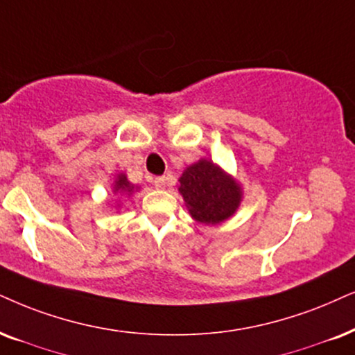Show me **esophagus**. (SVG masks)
I'll use <instances>...</instances> for the list:
<instances>
[{
	"label": "esophagus",
	"mask_w": 355,
	"mask_h": 355,
	"mask_svg": "<svg viewBox=\"0 0 355 355\" xmlns=\"http://www.w3.org/2000/svg\"><path fill=\"white\" fill-rule=\"evenodd\" d=\"M152 183H154L155 188L162 190V188H165V185H167V178H165V177H155V178H152Z\"/></svg>",
	"instance_id": "34e87169"
}]
</instances>
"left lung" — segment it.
<instances>
[{"label":"left lung","mask_w":355,"mask_h":355,"mask_svg":"<svg viewBox=\"0 0 355 355\" xmlns=\"http://www.w3.org/2000/svg\"><path fill=\"white\" fill-rule=\"evenodd\" d=\"M178 182L188 213L205 226H218L234 216L244 196L237 178L209 159L188 165Z\"/></svg>","instance_id":"8db88e82"}]
</instances>
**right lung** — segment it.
Returning a JSON list of instances; mask_svg holds the SVG:
<instances>
[{"mask_svg":"<svg viewBox=\"0 0 355 355\" xmlns=\"http://www.w3.org/2000/svg\"><path fill=\"white\" fill-rule=\"evenodd\" d=\"M137 190H141V187L134 185V183L129 182L128 175H125L124 172H119L118 175H116V178L113 182V193L116 196H118V198H121V196H123V198H129V196H131L132 193L137 191ZM119 203H121V201H119ZM114 208L119 209L121 205L116 203Z\"/></svg>","mask_w":355,"mask_h":355,"instance_id":"obj_1","label":"right lung"}]
</instances>
